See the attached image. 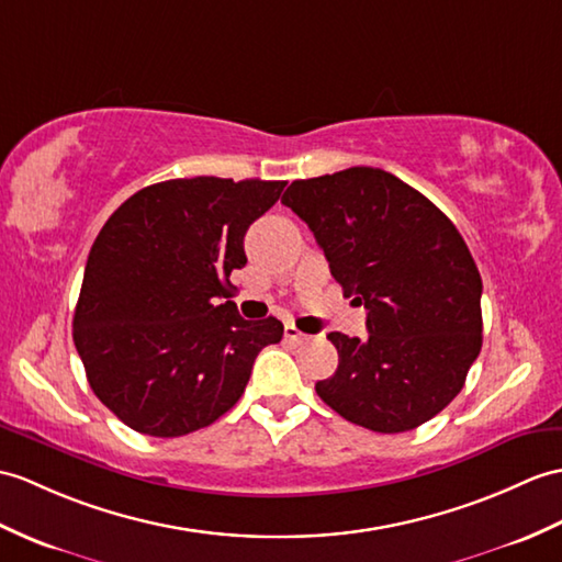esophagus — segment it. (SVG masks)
Listing matches in <instances>:
<instances>
[{"mask_svg":"<svg viewBox=\"0 0 562 562\" xmlns=\"http://www.w3.org/2000/svg\"><path fill=\"white\" fill-rule=\"evenodd\" d=\"M284 340L292 342V345H306L311 337L306 333H302V330H296L294 325H284Z\"/></svg>","mask_w":562,"mask_h":562,"instance_id":"1","label":"esophagus"}]
</instances>
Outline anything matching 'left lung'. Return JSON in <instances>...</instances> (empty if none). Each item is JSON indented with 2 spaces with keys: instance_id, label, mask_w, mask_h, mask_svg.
Masks as SVG:
<instances>
[{
  "instance_id": "obj_1",
  "label": "left lung",
  "mask_w": 562,
  "mask_h": 562,
  "mask_svg": "<svg viewBox=\"0 0 562 562\" xmlns=\"http://www.w3.org/2000/svg\"><path fill=\"white\" fill-rule=\"evenodd\" d=\"M282 203L302 217L369 337L330 333L340 363L316 383L342 419L402 434L464 387L481 351V276L458 227L424 193L378 167L296 179Z\"/></svg>"
}]
</instances>
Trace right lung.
<instances>
[{
  "label": "right lung",
  "instance_id": "add662e5",
  "mask_svg": "<svg viewBox=\"0 0 562 562\" xmlns=\"http://www.w3.org/2000/svg\"><path fill=\"white\" fill-rule=\"evenodd\" d=\"M286 181L193 177L136 191L88 254L74 345L88 383L138 434L177 438L211 426L244 395L278 318L244 321L227 302L246 266L244 234Z\"/></svg>",
  "mask_w": 562,
  "mask_h": 562
}]
</instances>
